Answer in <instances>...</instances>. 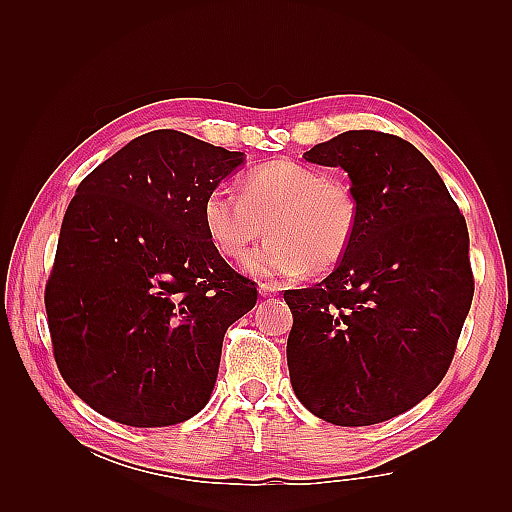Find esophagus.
Instances as JSON below:
<instances>
[{
	"instance_id": "esophagus-1",
	"label": "esophagus",
	"mask_w": 512,
	"mask_h": 512,
	"mask_svg": "<svg viewBox=\"0 0 512 512\" xmlns=\"http://www.w3.org/2000/svg\"><path fill=\"white\" fill-rule=\"evenodd\" d=\"M260 294H262V297H275V294H277V290H280V288H277V286H273V284H260Z\"/></svg>"
}]
</instances>
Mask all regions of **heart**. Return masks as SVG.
I'll return each instance as SVG.
<instances>
[{"label": "heart", "instance_id": "obj_1", "mask_svg": "<svg viewBox=\"0 0 512 512\" xmlns=\"http://www.w3.org/2000/svg\"><path fill=\"white\" fill-rule=\"evenodd\" d=\"M203 224L230 260H243L267 224L271 239L247 258L245 269L267 280H294L305 271H329L348 254L361 205L348 181L277 160L256 168L243 190L228 181L211 188L203 200Z\"/></svg>", "mask_w": 512, "mask_h": 512}]
</instances>
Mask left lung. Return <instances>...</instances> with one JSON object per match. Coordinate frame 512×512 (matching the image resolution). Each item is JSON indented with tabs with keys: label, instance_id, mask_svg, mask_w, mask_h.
<instances>
[{
	"label": "left lung",
	"instance_id": "left-lung-1",
	"mask_svg": "<svg viewBox=\"0 0 512 512\" xmlns=\"http://www.w3.org/2000/svg\"><path fill=\"white\" fill-rule=\"evenodd\" d=\"M303 158L346 170L361 224L329 277L284 292L290 382L322 421L376 425L453 363L474 297L468 226L436 168L395 134L350 130Z\"/></svg>",
	"mask_w": 512,
	"mask_h": 512
}]
</instances>
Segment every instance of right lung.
I'll list each match as a JSON object with an SVG mask.
<instances>
[{
	"label": "right lung",
	"instance_id": "1",
	"mask_svg": "<svg viewBox=\"0 0 512 512\" xmlns=\"http://www.w3.org/2000/svg\"><path fill=\"white\" fill-rule=\"evenodd\" d=\"M241 162L156 130L76 188L44 305L61 378L111 421L166 427L207 406L224 335L258 299L203 224L205 196Z\"/></svg>",
	"mask_w": 512,
	"mask_h": 512
}]
</instances>
